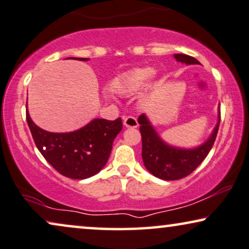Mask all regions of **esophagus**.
I'll return each instance as SVG.
<instances>
[{
  "label": "esophagus",
  "mask_w": 249,
  "mask_h": 249,
  "mask_svg": "<svg viewBox=\"0 0 249 249\" xmlns=\"http://www.w3.org/2000/svg\"><path fill=\"white\" fill-rule=\"evenodd\" d=\"M124 126L125 127H130V128H135V127H138V121H137V118H134V117H132V116H128V117H125L124 118Z\"/></svg>",
  "instance_id": "1"
}]
</instances>
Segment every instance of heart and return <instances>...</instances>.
<instances>
[{"label":"heart","instance_id":"1","mask_svg":"<svg viewBox=\"0 0 249 249\" xmlns=\"http://www.w3.org/2000/svg\"><path fill=\"white\" fill-rule=\"evenodd\" d=\"M155 75L152 68H135L112 83V92L118 95H133L147 86Z\"/></svg>","mask_w":249,"mask_h":249}]
</instances>
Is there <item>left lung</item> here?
I'll return each mask as SVG.
<instances>
[{"mask_svg": "<svg viewBox=\"0 0 249 249\" xmlns=\"http://www.w3.org/2000/svg\"><path fill=\"white\" fill-rule=\"evenodd\" d=\"M176 61L186 65L200 64L197 59L184 54H175ZM221 112L218 108V121L209 138L194 148H180L165 142L160 137L146 114L138 118L140 124V133L142 138L143 164L150 174L163 180H177L184 178L199 166L215 142L218 132Z\"/></svg>", "mask_w": 249, "mask_h": 249, "instance_id": "8db88e82", "label": "left lung"}]
</instances>
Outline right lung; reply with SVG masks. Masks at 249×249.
Returning a JSON list of instances; mask_svg holds the SVG:
<instances>
[{"label": "right lung", "instance_id": "add662e5", "mask_svg": "<svg viewBox=\"0 0 249 249\" xmlns=\"http://www.w3.org/2000/svg\"><path fill=\"white\" fill-rule=\"evenodd\" d=\"M26 119L34 142L47 162L59 174L72 179H86L101 171L108 162L115 138L123 128L122 118H95L75 131L55 133L34 124L28 110Z\"/></svg>", "mask_w": 249, "mask_h": 249}]
</instances>
